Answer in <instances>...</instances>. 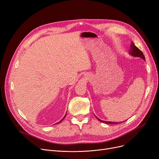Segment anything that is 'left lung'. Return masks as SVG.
Listing matches in <instances>:
<instances>
[{
    "instance_id": "left-lung-1",
    "label": "left lung",
    "mask_w": 159,
    "mask_h": 159,
    "mask_svg": "<svg viewBox=\"0 0 159 159\" xmlns=\"http://www.w3.org/2000/svg\"><path fill=\"white\" fill-rule=\"evenodd\" d=\"M129 55L133 56V57H140L141 58H143V60L145 61V57H144V54L143 53V52H142L135 45V44L133 43V42H131V51L129 52ZM96 118L101 122H104V123H106V124H119L120 122H110V121H104V120H102L101 119H99L98 118H97L96 116ZM125 121V120H124ZM123 121V122H124Z\"/></svg>"
}]
</instances>
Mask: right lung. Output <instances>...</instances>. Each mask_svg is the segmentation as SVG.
<instances>
[{
    "label": "right lung",
    "mask_w": 159,
    "mask_h": 159,
    "mask_svg": "<svg viewBox=\"0 0 159 159\" xmlns=\"http://www.w3.org/2000/svg\"><path fill=\"white\" fill-rule=\"evenodd\" d=\"M65 117H66V115H65V116H64V118H63V119H62V120H61V121H60V122H57V124H58V123H59V122H61V121H62V120H63V119H64V118H65Z\"/></svg>",
    "instance_id": "1"
}]
</instances>
